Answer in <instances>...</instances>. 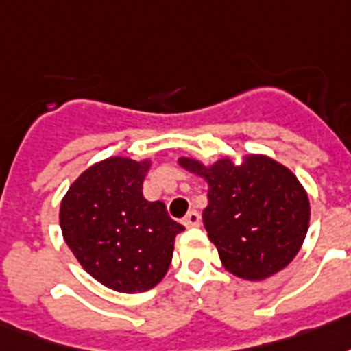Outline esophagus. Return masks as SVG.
<instances>
[{
	"instance_id": "obj_1",
	"label": "esophagus",
	"mask_w": 351,
	"mask_h": 351,
	"mask_svg": "<svg viewBox=\"0 0 351 351\" xmlns=\"http://www.w3.org/2000/svg\"><path fill=\"white\" fill-rule=\"evenodd\" d=\"M202 222L200 219V213L198 211H189V213L185 215V219H183V224H185L186 228H194V226H198Z\"/></svg>"
}]
</instances>
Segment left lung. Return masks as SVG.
Instances as JSON below:
<instances>
[{
  "instance_id": "8db88e82",
  "label": "left lung",
  "mask_w": 351,
  "mask_h": 351,
  "mask_svg": "<svg viewBox=\"0 0 351 351\" xmlns=\"http://www.w3.org/2000/svg\"><path fill=\"white\" fill-rule=\"evenodd\" d=\"M189 172L207 179L204 226L222 265L235 277L263 280L284 269L305 241L311 206L298 178L263 155L241 166L222 158L211 168L179 158Z\"/></svg>"
}]
</instances>
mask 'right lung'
I'll return each mask as SVG.
<instances>
[{"label": "right lung", "instance_id": "1", "mask_svg": "<svg viewBox=\"0 0 351 351\" xmlns=\"http://www.w3.org/2000/svg\"><path fill=\"white\" fill-rule=\"evenodd\" d=\"M149 160L112 157L74 181L61 202L65 243L89 275L123 293L151 290L170 267L176 222L162 202L142 194Z\"/></svg>", "mask_w": 351, "mask_h": 351}]
</instances>
